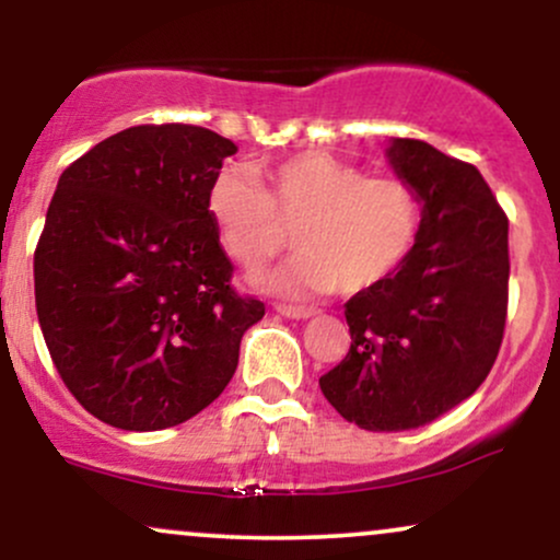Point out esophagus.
<instances>
[{
	"label": "esophagus",
	"mask_w": 560,
	"mask_h": 560,
	"mask_svg": "<svg viewBox=\"0 0 560 560\" xmlns=\"http://www.w3.org/2000/svg\"><path fill=\"white\" fill-rule=\"evenodd\" d=\"M276 313H281V316H287V318H311V316H316V311H313V307L284 305V302H279V305H276Z\"/></svg>",
	"instance_id": "obj_1"
}]
</instances>
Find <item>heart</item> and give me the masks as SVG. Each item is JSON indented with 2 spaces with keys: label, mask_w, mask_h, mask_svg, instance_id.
Returning <instances> with one entry per match:
<instances>
[{
  "label": "heart",
  "mask_w": 560,
  "mask_h": 560,
  "mask_svg": "<svg viewBox=\"0 0 560 560\" xmlns=\"http://www.w3.org/2000/svg\"><path fill=\"white\" fill-rule=\"evenodd\" d=\"M223 168L208 189V213L223 249L247 271L302 253L276 287L287 292L363 294L389 281L413 255L423 229V199L395 173L365 176L361 165L311 150L266 171Z\"/></svg>",
  "instance_id": "b5f03b06"
}]
</instances>
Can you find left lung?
I'll list each match as a JSON object with an SVG mask.
<instances>
[{
  "label": "left lung",
  "mask_w": 560,
  "mask_h": 560,
  "mask_svg": "<svg viewBox=\"0 0 560 560\" xmlns=\"http://www.w3.org/2000/svg\"><path fill=\"white\" fill-rule=\"evenodd\" d=\"M387 158L423 199V229L405 266L347 300L350 352L318 378L337 413L369 432L440 419L490 374L508 313V215L481 173L419 139Z\"/></svg>",
  "instance_id": "8db88e82"
}]
</instances>
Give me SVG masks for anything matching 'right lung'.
Masks as SVG:
<instances>
[{
    "label": "right lung",
    "mask_w": 560,
    "mask_h": 560,
    "mask_svg": "<svg viewBox=\"0 0 560 560\" xmlns=\"http://www.w3.org/2000/svg\"><path fill=\"white\" fill-rule=\"evenodd\" d=\"M234 152L202 126H133L57 182L34 253L38 326L66 387L115 429L158 432L208 408L266 316L231 287L208 213Z\"/></svg>",
    "instance_id": "add662e5"
}]
</instances>
